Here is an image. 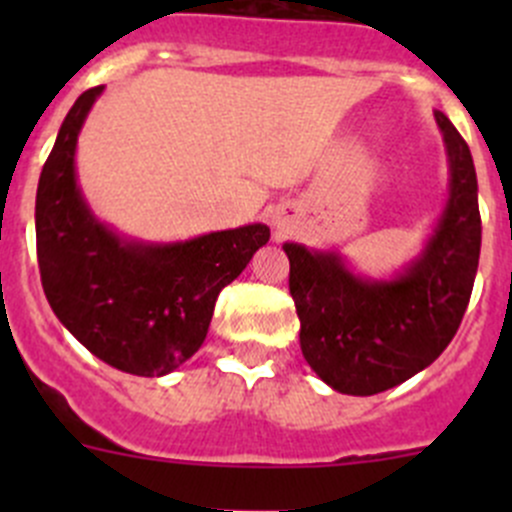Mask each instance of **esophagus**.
<instances>
[{
    "label": "esophagus",
    "mask_w": 512,
    "mask_h": 512,
    "mask_svg": "<svg viewBox=\"0 0 512 512\" xmlns=\"http://www.w3.org/2000/svg\"><path fill=\"white\" fill-rule=\"evenodd\" d=\"M272 223H275V227H277V230H285V225H282V223H280V220H272Z\"/></svg>",
    "instance_id": "1"
}]
</instances>
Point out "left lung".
Masks as SVG:
<instances>
[{"label": "left lung", "mask_w": 512, "mask_h": 512, "mask_svg": "<svg viewBox=\"0 0 512 512\" xmlns=\"http://www.w3.org/2000/svg\"><path fill=\"white\" fill-rule=\"evenodd\" d=\"M448 200L418 257L386 280L356 275L337 250L285 242L299 347L324 384L371 396L426 369L456 337L480 257L478 180L471 151L441 111Z\"/></svg>", "instance_id": "left-lung-1"}]
</instances>
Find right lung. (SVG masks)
Returning <instances> with one entry per match:
<instances>
[{
  "instance_id": "add662e5",
  "label": "right lung",
  "mask_w": 512,
  "mask_h": 512,
  "mask_svg": "<svg viewBox=\"0 0 512 512\" xmlns=\"http://www.w3.org/2000/svg\"><path fill=\"white\" fill-rule=\"evenodd\" d=\"M103 86L84 91L59 128L36 188L41 287L59 322L108 366L165 376L198 352L220 289L270 240L262 223L180 242L118 235L76 178V143Z\"/></svg>"
}]
</instances>
